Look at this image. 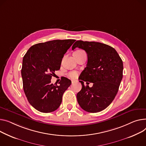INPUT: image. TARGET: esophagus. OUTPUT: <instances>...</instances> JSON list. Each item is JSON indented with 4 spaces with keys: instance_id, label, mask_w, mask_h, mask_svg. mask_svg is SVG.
<instances>
[{
    "instance_id": "1",
    "label": "esophagus",
    "mask_w": 146,
    "mask_h": 146,
    "mask_svg": "<svg viewBox=\"0 0 146 146\" xmlns=\"http://www.w3.org/2000/svg\"><path fill=\"white\" fill-rule=\"evenodd\" d=\"M77 82V80H75V79L72 80V84H74V83H76Z\"/></svg>"
}]
</instances>
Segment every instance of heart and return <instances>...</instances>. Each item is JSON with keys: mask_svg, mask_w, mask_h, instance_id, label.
I'll return each instance as SVG.
<instances>
[{"mask_svg": "<svg viewBox=\"0 0 146 146\" xmlns=\"http://www.w3.org/2000/svg\"><path fill=\"white\" fill-rule=\"evenodd\" d=\"M77 51H83V50H77ZM69 75L70 77H73H73H75L77 76V73L75 72H70V73L69 74Z\"/></svg>", "mask_w": 146, "mask_h": 146, "instance_id": "b5f03b06", "label": "heart"}]
</instances>
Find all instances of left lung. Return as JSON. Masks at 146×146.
<instances>
[{
    "label": "left lung",
    "instance_id": "left-lung-1",
    "mask_svg": "<svg viewBox=\"0 0 146 146\" xmlns=\"http://www.w3.org/2000/svg\"><path fill=\"white\" fill-rule=\"evenodd\" d=\"M76 47L85 50L88 59L80 74L82 88L77 94V102L87 112L101 111L111 103L118 92L123 78V61L114 48L104 43L77 40L72 50ZM84 81L94 85L85 86Z\"/></svg>",
    "mask_w": 146,
    "mask_h": 146
}]
</instances>
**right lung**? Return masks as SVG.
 I'll return each mask as SVG.
<instances>
[{
  "mask_svg": "<svg viewBox=\"0 0 146 146\" xmlns=\"http://www.w3.org/2000/svg\"><path fill=\"white\" fill-rule=\"evenodd\" d=\"M74 39L54 40L36 44L23 57L21 74L23 90L28 102L42 113L55 111L64 92L72 82L64 77L59 85L51 83L52 76L60 68L62 60Z\"/></svg>",
  "mask_w": 146,
  "mask_h": 146,
  "instance_id": "add662e5",
  "label": "right lung"
}]
</instances>
